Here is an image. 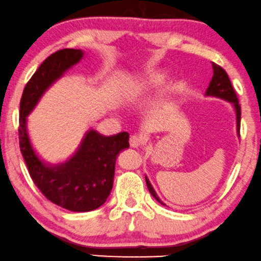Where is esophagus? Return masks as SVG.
<instances>
[{
    "label": "esophagus",
    "mask_w": 261,
    "mask_h": 261,
    "mask_svg": "<svg viewBox=\"0 0 261 261\" xmlns=\"http://www.w3.org/2000/svg\"><path fill=\"white\" fill-rule=\"evenodd\" d=\"M143 144V138L141 136L134 135L130 137V146L131 148H139Z\"/></svg>",
    "instance_id": "esophagus-1"
}]
</instances>
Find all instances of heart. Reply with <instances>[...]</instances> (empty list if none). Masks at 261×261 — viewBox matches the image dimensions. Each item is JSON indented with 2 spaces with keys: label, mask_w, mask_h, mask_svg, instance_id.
Segmentation results:
<instances>
[{
  "label": "heart",
  "mask_w": 261,
  "mask_h": 261,
  "mask_svg": "<svg viewBox=\"0 0 261 261\" xmlns=\"http://www.w3.org/2000/svg\"><path fill=\"white\" fill-rule=\"evenodd\" d=\"M167 79V73L164 71H152L143 74L131 83L127 84L124 89V97L127 102H136L145 95L162 85ZM171 91V89H169Z\"/></svg>",
  "instance_id": "1"
}]
</instances>
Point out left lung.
<instances>
[{"label":"left lung","instance_id":"1","mask_svg":"<svg viewBox=\"0 0 261 261\" xmlns=\"http://www.w3.org/2000/svg\"><path fill=\"white\" fill-rule=\"evenodd\" d=\"M213 66V78L209 83V86L207 91H205V95H211V97H218L221 98L223 100H227L229 102H232L234 106V110H236V115H237V131L238 135L240 136V120H241V109L239 105V100H238V97L236 94V91H234L232 84H230V80L228 78V74H227L225 69L222 67H220L219 65L212 62ZM145 181H146V186H148V189L151 195L155 197V199L159 201L160 203L164 204L162 201L160 200V197L157 196V194L155 190H153L151 183L148 179V177L145 176ZM166 205V204H164Z\"/></svg>","mask_w":261,"mask_h":261}]
</instances>
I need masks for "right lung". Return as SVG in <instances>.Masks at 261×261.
I'll return each instance as SVG.
<instances>
[{
  "label": "right lung",
  "instance_id": "1",
  "mask_svg": "<svg viewBox=\"0 0 261 261\" xmlns=\"http://www.w3.org/2000/svg\"><path fill=\"white\" fill-rule=\"evenodd\" d=\"M83 57L82 49L73 48L60 49L49 56L27 83L20 102V149L29 175L47 199L72 212H91L105 203L112 190L117 156L129 148L127 132L102 136L90 130L76 152L65 163L47 164L33 149L27 116L48 87Z\"/></svg>",
  "mask_w": 261,
  "mask_h": 261
}]
</instances>
